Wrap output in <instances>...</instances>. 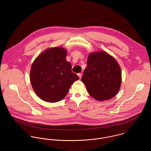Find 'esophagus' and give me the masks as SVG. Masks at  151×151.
I'll return each instance as SVG.
<instances>
[{
    "label": "esophagus",
    "mask_w": 151,
    "mask_h": 151,
    "mask_svg": "<svg viewBox=\"0 0 151 151\" xmlns=\"http://www.w3.org/2000/svg\"><path fill=\"white\" fill-rule=\"evenodd\" d=\"M78 77H79V78H80V79H81V77H82V76H83V74L82 73H79L78 74Z\"/></svg>",
    "instance_id": "esophagus-1"
}]
</instances>
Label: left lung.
Returning a JSON list of instances; mask_svg holds the SVG:
<instances>
[{
    "label": "left lung",
    "mask_w": 151,
    "mask_h": 151,
    "mask_svg": "<svg viewBox=\"0 0 151 151\" xmlns=\"http://www.w3.org/2000/svg\"><path fill=\"white\" fill-rule=\"evenodd\" d=\"M81 81L88 93L102 101L114 97L122 83V71L114 58L104 51L91 53L86 61Z\"/></svg>",
    "instance_id": "left-lung-1"
}]
</instances>
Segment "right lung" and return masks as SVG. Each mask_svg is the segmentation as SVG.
Here are the masks:
<instances>
[{
	"label": "right lung",
	"mask_w": 151,
	"mask_h": 151,
	"mask_svg": "<svg viewBox=\"0 0 151 151\" xmlns=\"http://www.w3.org/2000/svg\"><path fill=\"white\" fill-rule=\"evenodd\" d=\"M67 50L62 47L47 49L33 62L30 81L36 94L42 100L54 103L62 101L78 76L71 71L66 60Z\"/></svg>",
	"instance_id": "obj_1"
}]
</instances>
